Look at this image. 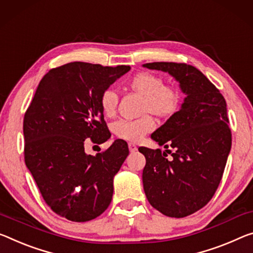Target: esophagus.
I'll list each match as a JSON object with an SVG mask.
<instances>
[{"label":"esophagus","instance_id":"1","mask_svg":"<svg viewBox=\"0 0 253 253\" xmlns=\"http://www.w3.org/2000/svg\"><path fill=\"white\" fill-rule=\"evenodd\" d=\"M128 148H129V151L131 152V153H134V152L137 151V146H136L133 143H128Z\"/></svg>","mask_w":253,"mask_h":253}]
</instances>
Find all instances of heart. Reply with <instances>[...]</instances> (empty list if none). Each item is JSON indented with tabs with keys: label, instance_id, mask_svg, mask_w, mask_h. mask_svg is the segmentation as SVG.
I'll use <instances>...</instances> for the list:
<instances>
[{
	"label": "heart",
	"instance_id": "b5f03b06",
	"mask_svg": "<svg viewBox=\"0 0 253 253\" xmlns=\"http://www.w3.org/2000/svg\"><path fill=\"white\" fill-rule=\"evenodd\" d=\"M129 89L143 97L141 115L144 117L136 120H119L114 124L112 130L118 138L136 143L153 130L154 122L151 116L168 119L177 114L181 105V93L179 89L164 84L160 75L151 72H139L128 82ZM118 105V94L112 89H107L100 97V107L103 115L112 117Z\"/></svg>",
	"mask_w": 253,
	"mask_h": 253
}]
</instances>
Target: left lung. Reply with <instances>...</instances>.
Listing matches in <instances>:
<instances>
[{"mask_svg":"<svg viewBox=\"0 0 253 253\" xmlns=\"http://www.w3.org/2000/svg\"><path fill=\"white\" fill-rule=\"evenodd\" d=\"M150 70L168 72L187 94L179 111L151 137L166 152L139 147L146 164L143 186L155 210L169 217L194 214L213 198L222 180L232 145L226 101L210 80L184 63L144 64Z\"/></svg>","mask_w":253,"mask_h":253,"instance_id":"obj_1","label":"left lung"}]
</instances>
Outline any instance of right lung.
<instances>
[{"instance_id":"right-lung-1","label":"right lung","mask_w":253,"mask_h":253,"mask_svg":"<svg viewBox=\"0 0 253 253\" xmlns=\"http://www.w3.org/2000/svg\"><path fill=\"white\" fill-rule=\"evenodd\" d=\"M129 70L83 62L51 69L26 111V166L43 200L62 217L86 222L109 206L114 177L129 153L127 143L116 139L93 156L84 152V141L110 138L100 97Z\"/></svg>"}]
</instances>
